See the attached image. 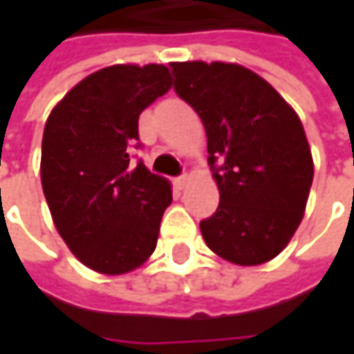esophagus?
Wrapping results in <instances>:
<instances>
[{
    "mask_svg": "<svg viewBox=\"0 0 354 354\" xmlns=\"http://www.w3.org/2000/svg\"><path fill=\"white\" fill-rule=\"evenodd\" d=\"M187 181H189V175H187V173H183V175H179V177L175 179V185H177V187H185V185H187Z\"/></svg>",
    "mask_w": 354,
    "mask_h": 354,
    "instance_id": "1",
    "label": "esophagus"
}]
</instances>
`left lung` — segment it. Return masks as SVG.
I'll list each match as a JSON object with an SVG mask.
<instances>
[{"instance_id": "1", "label": "left lung", "mask_w": 354, "mask_h": 354, "mask_svg": "<svg viewBox=\"0 0 354 354\" xmlns=\"http://www.w3.org/2000/svg\"><path fill=\"white\" fill-rule=\"evenodd\" d=\"M175 92L207 131L216 212L201 221L207 246L258 266L288 246L304 218L313 159L293 108L262 76L232 62H171Z\"/></svg>"}]
</instances>
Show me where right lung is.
I'll return each instance as SVG.
<instances>
[{
	"mask_svg": "<svg viewBox=\"0 0 354 354\" xmlns=\"http://www.w3.org/2000/svg\"><path fill=\"white\" fill-rule=\"evenodd\" d=\"M169 88L163 64H114L80 80L45 124L43 193L62 240L94 272L126 274L156 250L169 181L129 151L142 147L140 114Z\"/></svg>",
	"mask_w": 354,
	"mask_h": 354,
	"instance_id": "obj_1",
	"label": "right lung"
}]
</instances>
